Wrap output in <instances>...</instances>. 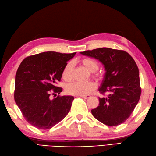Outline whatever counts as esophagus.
Here are the masks:
<instances>
[{
	"instance_id": "34e87169",
	"label": "esophagus",
	"mask_w": 156,
	"mask_h": 156,
	"mask_svg": "<svg viewBox=\"0 0 156 156\" xmlns=\"http://www.w3.org/2000/svg\"><path fill=\"white\" fill-rule=\"evenodd\" d=\"M80 97L83 98L84 99H88V98H90V95H81V96H80Z\"/></svg>"
}]
</instances>
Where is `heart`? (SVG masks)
Returning a JSON list of instances; mask_svg holds the SVG:
<instances>
[{"label":"heart","mask_w":156,"mask_h":156,"mask_svg":"<svg viewBox=\"0 0 156 156\" xmlns=\"http://www.w3.org/2000/svg\"><path fill=\"white\" fill-rule=\"evenodd\" d=\"M81 63L85 68L90 72H93V76L95 78H98V74L95 73L98 69L99 64L94 59L90 58H84L81 60ZM73 65L72 62L67 63L63 71V78L66 80H69L71 78ZM96 88V84L93 82H87V83H80L75 82L69 84L66 88V91L69 95L81 96L87 95L91 93Z\"/></svg>","instance_id":"obj_1"}]
</instances>
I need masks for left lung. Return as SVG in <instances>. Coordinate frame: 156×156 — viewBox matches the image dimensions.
<instances>
[{
	"label": "left lung",
	"instance_id": "8db88e82",
	"mask_svg": "<svg viewBox=\"0 0 156 156\" xmlns=\"http://www.w3.org/2000/svg\"><path fill=\"white\" fill-rule=\"evenodd\" d=\"M80 53L98 59L106 71L99 91L110 93L106 98H99V106L91 110L93 117L109 126L124 123L140 97L139 71L136 62L126 51L108 48Z\"/></svg>",
	"mask_w": 156,
	"mask_h": 156
}]
</instances>
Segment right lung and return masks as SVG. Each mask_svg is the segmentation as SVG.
I'll use <instances>...</instances> for the list:
<instances>
[{"label": "right lung", "mask_w": 156, "mask_h": 156, "mask_svg": "<svg viewBox=\"0 0 156 156\" xmlns=\"http://www.w3.org/2000/svg\"><path fill=\"white\" fill-rule=\"evenodd\" d=\"M76 53L44 52L28 56L20 65L15 78L14 100L31 126L48 129L68 114L73 96L58 95L52 100L50 96L62 91L56 84L61 80L67 62Z\"/></svg>", "instance_id": "1"}]
</instances>
